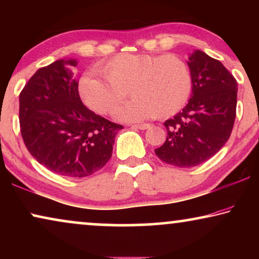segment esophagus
<instances>
[{"label": "esophagus", "instance_id": "obj_1", "mask_svg": "<svg viewBox=\"0 0 259 259\" xmlns=\"http://www.w3.org/2000/svg\"><path fill=\"white\" fill-rule=\"evenodd\" d=\"M134 127H136V128H139V130H147V128H150L151 125L150 123H139V125H134Z\"/></svg>", "mask_w": 259, "mask_h": 259}]
</instances>
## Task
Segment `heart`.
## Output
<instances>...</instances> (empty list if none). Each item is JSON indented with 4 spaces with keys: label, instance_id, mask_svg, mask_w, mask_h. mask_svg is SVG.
Wrapping results in <instances>:
<instances>
[{
    "label": "heart",
    "instance_id": "obj_1",
    "mask_svg": "<svg viewBox=\"0 0 259 259\" xmlns=\"http://www.w3.org/2000/svg\"><path fill=\"white\" fill-rule=\"evenodd\" d=\"M99 72L105 79L91 74L81 79V99L92 111L108 115L128 91L134 99L118 112L126 121L176 114L189 100L192 87L189 67L175 54H119L101 63Z\"/></svg>",
    "mask_w": 259,
    "mask_h": 259
}]
</instances>
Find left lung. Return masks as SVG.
I'll use <instances>...</instances> for the list:
<instances>
[{
  "mask_svg": "<svg viewBox=\"0 0 259 259\" xmlns=\"http://www.w3.org/2000/svg\"><path fill=\"white\" fill-rule=\"evenodd\" d=\"M187 65L192 97L183 111L166 120L167 137L155 154L166 164L193 167L213 157L231 136L236 119L237 81L223 63L204 52Z\"/></svg>",
  "mask_w": 259,
  "mask_h": 259,
  "instance_id": "8db88e82",
  "label": "left lung"
}]
</instances>
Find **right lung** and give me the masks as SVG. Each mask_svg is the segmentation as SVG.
<instances>
[{
	"label": "right lung",
	"mask_w": 259,
	"mask_h": 259,
	"mask_svg": "<svg viewBox=\"0 0 259 259\" xmlns=\"http://www.w3.org/2000/svg\"><path fill=\"white\" fill-rule=\"evenodd\" d=\"M75 59L42 67L20 93L21 136L29 153L56 175L82 178L112 157L119 123L88 109L73 77Z\"/></svg>",
	"instance_id": "add662e5"
}]
</instances>
